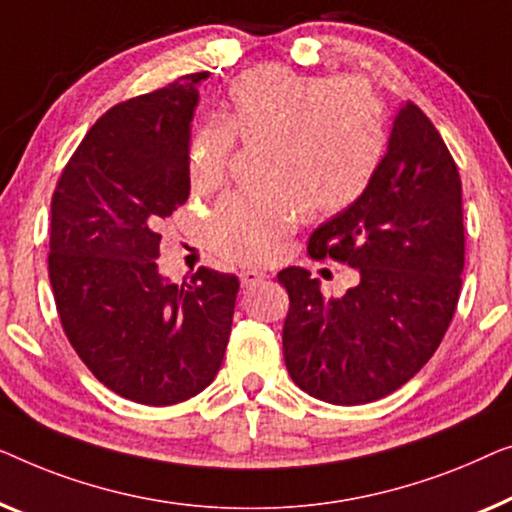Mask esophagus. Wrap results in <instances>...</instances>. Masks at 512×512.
<instances>
[{
  "mask_svg": "<svg viewBox=\"0 0 512 512\" xmlns=\"http://www.w3.org/2000/svg\"><path fill=\"white\" fill-rule=\"evenodd\" d=\"M239 278H241V285L243 287H255V285H259L266 278V273L255 271V269H248V271H241Z\"/></svg>",
  "mask_w": 512,
  "mask_h": 512,
  "instance_id": "esophagus-1",
  "label": "esophagus"
}]
</instances>
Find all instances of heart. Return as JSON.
Listing matches in <instances>:
<instances>
[{
	"mask_svg": "<svg viewBox=\"0 0 512 512\" xmlns=\"http://www.w3.org/2000/svg\"><path fill=\"white\" fill-rule=\"evenodd\" d=\"M234 141L266 146L262 183L269 187L227 194L213 208L208 239L222 257L259 264L278 253L299 211L334 215L362 197L383 155V120L362 83L271 62L236 76L218 118L194 136V190L225 181Z\"/></svg>",
	"mask_w": 512,
	"mask_h": 512,
	"instance_id": "1",
	"label": "heart"
}]
</instances>
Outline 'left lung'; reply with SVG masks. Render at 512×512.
<instances>
[{
	"mask_svg": "<svg viewBox=\"0 0 512 512\" xmlns=\"http://www.w3.org/2000/svg\"><path fill=\"white\" fill-rule=\"evenodd\" d=\"M308 255L355 266L359 285L325 301L311 271L290 266L283 357L294 383L334 406L383 399L429 362L457 311L464 271L462 178L413 102L355 204L322 222Z\"/></svg>",
	"mask_w": 512,
	"mask_h": 512,
	"instance_id": "left-lung-1",
	"label": "left lung"
}]
</instances>
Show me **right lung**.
Returning <instances> with one entry per match:
<instances>
[{
	"label": "right lung",
	"mask_w": 512,
	"mask_h": 512,
	"mask_svg": "<svg viewBox=\"0 0 512 512\" xmlns=\"http://www.w3.org/2000/svg\"><path fill=\"white\" fill-rule=\"evenodd\" d=\"M206 71L106 111L50 201L48 278L83 364L120 397L171 406L213 383L239 280L199 266L157 273L162 222L190 197V120Z\"/></svg>",
	"instance_id": "obj_1"
}]
</instances>
